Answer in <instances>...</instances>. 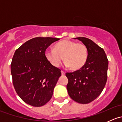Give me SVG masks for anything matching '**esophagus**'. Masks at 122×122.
Returning a JSON list of instances; mask_svg holds the SVG:
<instances>
[{
	"mask_svg": "<svg viewBox=\"0 0 122 122\" xmlns=\"http://www.w3.org/2000/svg\"><path fill=\"white\" fill-rule=\"evenodd\" d=\"M61 74H62V76H64V75L66 74V72L63 71H61Z\"/></svg>",
	"mask_w": 122,
	"mask_h": 122,
	"instance_id": "34e87169",
	"label": "esophagus"
}]
</instances>
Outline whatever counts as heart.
<instances>
[{
  "mask_svg": "<svg viewBox=\"0 0 122 122\" xmlns=\"http://www.w3.org/2000/svg\"><path fill=\"white\" fill-rule=\"evenodd\" d=\"M48 61L55 67H58L63 61L66 66L73 71L81 70L86 64L88 51L86 45L71 40H63L55 45V49H47L45 52Z\"/></svg>",
  "mask_w": 122,
  "mask_h": 122,
  "instance_id": "obj_1",
  "label": "heart"
}]
</instances>
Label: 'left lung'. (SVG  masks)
<instances>
[{"instance_id":"8db88e82","label":"left lung","mask_w":122,"mask_h":122,"mask_svg":"<svg viewBox=\"0 0 122 122\" xmlns=\"http://www.w3.org/2000/svg\"><path fill=\"white\" fill-rule=\"evenodd\" d=\"M81 41L87 47L88 58L84 67L72 72H67V89L70 97L81 104H87L99 97L107 79L109 61L104 50L93 41L84 37Z\"/></svg>"}]
</instances>
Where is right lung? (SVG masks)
Instances as JSON below:
<instances>
[{"mask_svg":"<svg viewBox=\"0 0 122 122\" xmlns=\"http://www.w3.org/2000/svg\"><path fill=\"white\" fill-rule=\"evenodd\" d=\"M59 38L36 37L28 41L15 52L10 65L14 88L24 102L34 107L50 100L61 76L45 57L46 48Z\"/></svg>","mask_w":122,"mask_h":122,"instance_id":"right-lung-1","label":"right lung"}]
</instances>
